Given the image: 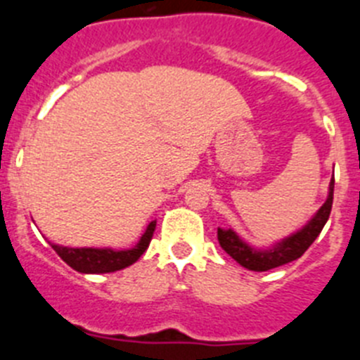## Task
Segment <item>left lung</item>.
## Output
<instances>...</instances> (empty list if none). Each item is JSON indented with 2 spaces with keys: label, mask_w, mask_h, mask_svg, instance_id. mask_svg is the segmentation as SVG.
<instances>
[{
  "label": "left lung",
  "mask_w": 360,
  "mask_h": 360,
  "mask_svg": "<svg viewBox=\"0 0 360 360\" xmlns=\"http://www.w3.org/2000/svg\"><path fill=\"white\" fill-rule=\"evenodd\" d=\"M333 203V178L328 187V196L326 202L321 205L319 211L308 219L307 224L299 231L292 232L290 236L283 238V240L276 241L274 245H270L266 249H256L252 245H249L243 238L236 234V231L232 229H221L218 227V241L221 245V249L234 259L240 263L245 269L254 270V272H265V270L276 269V266L287 265V263L294 262L297 257L303 256L307 249L310 247L316 238L319 236L323 227L326 225L330 218V211H332Z\"/></svg>",
  "instance_id": "8db88e82"
}]
</instances>
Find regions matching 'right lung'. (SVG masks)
<instances>
[{
    "label": "right lung",
    "instance_id": "add662e5",
    "mask_svg": "<svg viewBox=\"0 0 360 360\" xmlns=\"http://www.w3.org/2000/svg\"><path fill=\"white\" fill-rule=\"evenodd\" d=\"M155 227H157V221H151L133 249L115 250L110 249V247H104V249H94V247L73 249V247H63V245L56 243L50 245L59 254L63 262L72 266L73 270L82 272V274H106V272H115V270H122L133 265L149 247Z\"/></svg>",
    "mask_w": 360,
    "mask_h": 360
}]
</instances>
